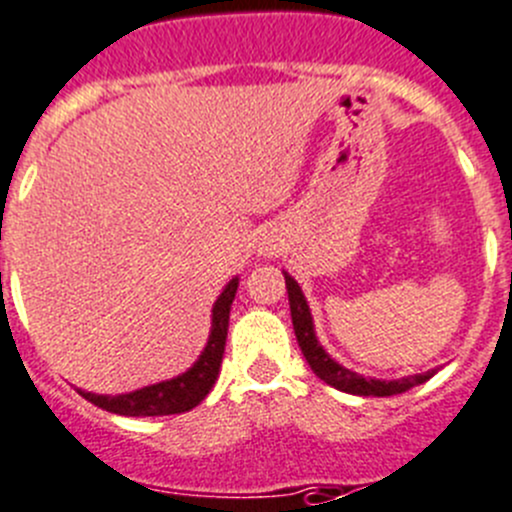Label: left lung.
Instances as JSON below:
<instances>
[{"instance_id": "left-lung-1", "label": "left lung", "mask_w": 512, "mask_h": 512, "mask_svg": "<svg viewBox=\"0 0 512 512\" xmlns=\"http://www.w3.org/2000/svg\"><path fill=\"white\" fill-rule=\"evenodd\" d=\"M285 275V288H288V300H290V318H293V331L295 338H298V346L303 351L305 361L313 369V374L318 379L326 381L328 386L338 391H346V394L353 396H394L401 394V391H409L412 386L424 384L427 379H432L437 374V369L424 371V374L404 376V379H371V376H361L356 371L346 369L336 361V358L328 356L326 348L321 346L318 336H315L313 326V315H310V305L305 300L303 290L295 283V278H290L288 272Z\"/></svg>"}]
</instances>
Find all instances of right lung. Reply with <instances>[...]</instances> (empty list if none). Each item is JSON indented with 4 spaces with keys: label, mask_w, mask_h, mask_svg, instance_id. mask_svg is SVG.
I'll list each match as a JSON object with an SVG mask.
<instances>
[{
    "label": "right lung",
    "mask_w": 512,
    "mask_h": 512,
    "mask_svg": "<svg viewBox=\"0 0 512 512\" xmlns=\"http://www.w3.org/2000/svg\"><path fill=\"white\" fill-rule=\"evenodd\" d=\"M240 278H232L219 298L212 305V328H209V338L204 351L184 374L174 376V379L159 381V384L143 386V389L128 391V394L108 396V394H93V391H80L83 399H88L95 407L105 409L111 414H121V417H166V414H181L189 412L212 391L214 381L219 376V366H222L224 343H227V328H229V308H232L234 293H237Z\"/></svg>",
    "instance_id": "add662e5"
}]
</instances>
